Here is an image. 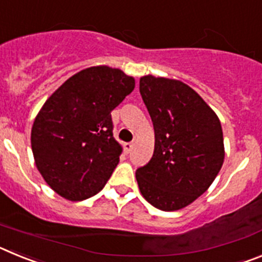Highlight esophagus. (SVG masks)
I'll return each instance as SVG.
<instances>
[{
    "label": "esophagus",
    "instance_id": "34e87169",
    "mask_svg": "<svg viewBox=\"0 0 262 262\" xmlns=\"http://www.w3.org/2000/svg\"><path fill=\"white\" fill-rule=\"evenodd\" d=\"M123 148H124V152H126V154H129V152L133 151L134 143L133 142H131V143H124Z\"/></svg>",
    "mask_w": 262,
    "mask_h": 262
}]
</instances>
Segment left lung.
<instances>
[{"label":"left lung","mask_w":262,"mask_h":262,"mask_svg":"<svg viewBox=\"0 0 262 262\" xmlns=\"http://www.w3.org/2000/svg\"><path fill=\"white\" fill-rule=\"evenodd\" d=\"M139 90L155 129L154 156L136 170L140 193L163 211L184 209L209 189L223 165L221 120L180 80L143 76Z\"/></svg>","instance_id":"1"}]
</instances>
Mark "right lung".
<instances>
[{"mask_svg":"<svg viewBox=\"0 0 262 262\" xmlns=\"http://www.w3.org/2000/svg\"><path fill=\"white\" fill-rule=\"evenodd\" d=\"M135 88V78L107 66L82 69L53 92L31 128L41 177L55 193L84 201L103 189L119 163L111 111Z\"/></svg>","mask_w":262,"mask_h":262,"instance_id":"right-lung-1","label":"right lung"}]
</instances>
